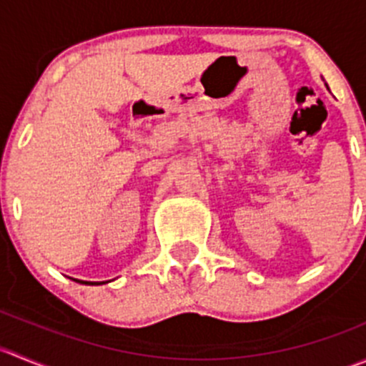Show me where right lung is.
<instances>
[{
  "instance_id": "add662e5",
  "label": "right lung",
  "mask_w": 366,
  "mask_h": 366,
  "mask_svg": "<svg viewBox=\"0 0 366 366\" xmlns=\"http://www.w3.org/2000/svg\"><path fill=\"white\" fill-rule=\"evenodd\" d=\"M79 283H88V282H79Z\"/></svg>"
}]
</instances>
